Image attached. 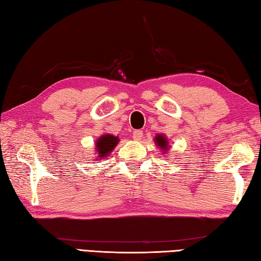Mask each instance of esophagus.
I'll return each instance as SVG.
<instances>
[{
    "label": "esophagus",
    "instance_id": "obj_1",
    "mask_svg": "<svg viewBox=\"0 0 261 261\" xmlns=\"http://www.w3.org/2000/svg\"><path fill=\"white\" fill-rule=\"evenodd\" d=\"M132 138L136 141H139L141 138H143V131L141 130H135L134 134H132Z\"/></svg>",
    "mask_w": 261,
    "mask_h": 261
}]
</instances>
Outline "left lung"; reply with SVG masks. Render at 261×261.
<instances>
[{"mask_svg":"<svg viewBox=\"0 0 261 261\" xmlns=\"http://www.w3.org/2000/svg\"><path fill=\"white\" fill-rule=\"evenodd\" d=\"M154 143H155L156 146L161 149V152L163 154H166V152L169 149V140H168L167 137L165 135H156L154 137Z\"/></svg>","mask_w":261,"mask_h":261,"instance_id":"8db88e82","label":"left lung"}]
</instances>
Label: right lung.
<instances>
[{
  "mask_svg": "<svg viewBox=\"0 0 261 261\" xmlns=\"http://www.w3.org/2000/svg\"><path fill=\"white\" fill-rule=\"evenodd\" d=\"M118 141H120L118 136H114L110 134H105L100 136L95 140V156L99 159L107 158L114 151V148L116 147Z\"/></svg>",
  "mask_w": 261,
  "mask_h": 261,
  "instance_id": "right-lung-1",
  "label": "right lung"
}]
</instances>
